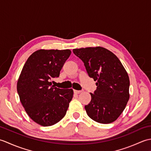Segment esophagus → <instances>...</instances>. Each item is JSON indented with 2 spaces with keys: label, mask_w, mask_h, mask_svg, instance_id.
<instances>
[{
  "label": "esophagus",
  "mask_w": 151,
  "mask_h": 151,
  "mask_svg": "<svg viewBox=\"0 0 151 151\" xmlns=\"http://www.w3.org/2000/svg\"><path fill=\"white\" fill-rule=\"evenodd\" d=\"M82 92V90H74V93H76V94H79Z\"/></svg>",
  "instance_id": "34e87169"
}]
</instances>
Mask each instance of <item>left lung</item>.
Instances as JSON below:
<instances>
[{"instance_id":"1","label":"left lung","mask_w":151,"mask_h":151,"mask_svg":"<svg viewBox=\"0 0 151 151\" xmlns=\"http://www.w3.org/2000/svg\"><path fill=\"white\" fill-rule=\"evenodd\" d=\"M84 62L89 77L97 86L91 102L85 106L88 116L96 122L115 121L124 110L129 99V75L115 54L101 47L73 49Z\"/></svg>"}]
</instances>
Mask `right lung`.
Listing matches in <instances>:
<instances>
[{
  "label": "right lung",
  "instance_id": "obj_1",
  "mask_svg": "<svg viewBox=\"0 0 151 151\" xmlns=\"http://www.w3.org/2000/svg\"><path fill=\"white\" fill-rule=\"evenodd\" d=\"M71 51L38 50L30 56L19 76L17 90L27 114L36 123L49 127L65 116L72 100V89H60L50 81L60 76Z\"/></svg>",
  "mask_w": 151,
  "mask_h": 151
}]
</instances>
